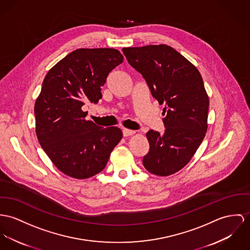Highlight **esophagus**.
<instances>
[{"instance_id": "1", "label": "esophagus", "mask_w": 250, "mask_h": 250, "mask_svg": "<svg viewBox=\"0 0 250 250\" xmlns=\"http://www.w3.org/2000/svg\"><path fill=\"white\" fill-rule=\"evenodd\" d=\"M135 133V131L133 130H129V129H124L123 130V135L124 137H128V136H131Z\"/></svg>"}]
</instances>
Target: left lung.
I'll use <instances>...</instances> for the list:
<instances>
[{
	"label": "left lung",
	"instance_id": "left-lung-1",
	"mask_svg": "<svg viewBox=\"0 0 250 250\" xmlns=\"http://www.w3.org/2000/svg\"><path fill=\"white\" fill-rule=\"evenodd\" d=\"M128 63L145 78L152 96L165 104L164 134L149 130L145 168L169 176L191 160L208 130L209 99L195 65L167 44L125 47Z\"/></svg>",
	"mask_w": 250,
	"mask_h": 250
}]
</instances>
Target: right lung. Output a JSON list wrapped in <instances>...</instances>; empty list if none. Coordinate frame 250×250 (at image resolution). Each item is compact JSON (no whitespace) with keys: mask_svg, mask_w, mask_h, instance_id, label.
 <instances>
[{"mask_svg":"<svg viewBox=\"0 0 250 250\" xmlns=\"http://www.w3.org/2000/svg\"><path fill=\"white\" fill-rule=\"evenodd\" d=\"M124 56L114 48H79L47 72L34 113L36 135L43 151L60 171L87 179L106 166L123 133L85 120L84 102L98 103L108 73Z\"/></svg>","mask_w":250,"mask_h":250,"instance_id":"obj_1","label":"right lung"}]
</instances>
